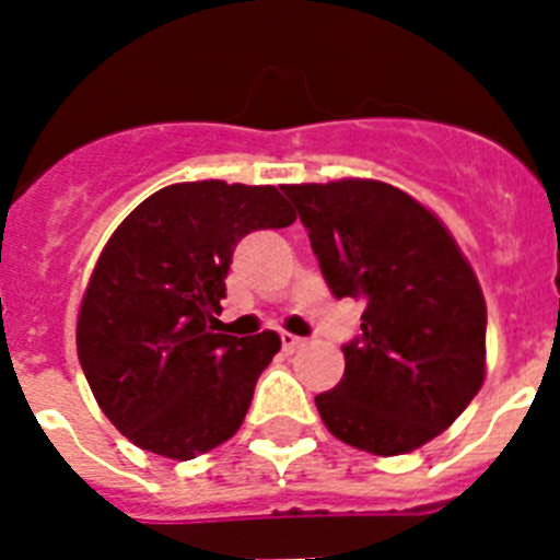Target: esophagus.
I'll return each mask as SVG.
<instances>
[{"instance_id": "1", "label": "esophagus", "mask_w": 560, "mask_h": 560, "mask_svg": "<svg viewBox=\"0 0 560 560\" xmlns=\"http://www.w3.org/2000/svg\"><path fill=\"white\" fill-rule=\"evenodd\" d=\"M280 345H283V353H294V350L303 348L305 339H300L294 334H280Z\"/></svg>"}]
</instances>
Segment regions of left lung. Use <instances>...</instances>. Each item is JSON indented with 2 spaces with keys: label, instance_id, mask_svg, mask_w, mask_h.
<instances>
[{
  "label": "left lung",
  "instance_id": "1",
  "mask_svg": "<svg viewBox=\"0 0 560 560\" xmlns=\"http://www.w3.org/2000/svg\"><path fill=\"white\" fill-rule=\"evenodd\" d=\"M336 300L364 303L345 375L316 409L334 438L393 457L446 432L485 378V300L454 237L384 182L285 185Z\"/></svg>",
  "mask_w": 560,
  "mask_h": 560
}]
</instances>
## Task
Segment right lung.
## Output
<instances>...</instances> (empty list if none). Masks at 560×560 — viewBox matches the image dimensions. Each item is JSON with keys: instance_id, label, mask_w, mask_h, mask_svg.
<instances>
[{"instance_id": "obj_1", "label": "right lung", "mask_w": 560, "mask_h": 560, "mask_svg": "<svg viewBox=\"0 0 560 560\" xmlns=\"http://www.w3.org/2000/svg\"><path fill=\"white\" fill-rule=\"evenodd\" d=\"M294 219L277 187L185 182L148 196L108 237L78 316V359L131 443L192 459L241 429L280 336L215 334V314L235 246Z\"/></svg>"}]
</instances>
